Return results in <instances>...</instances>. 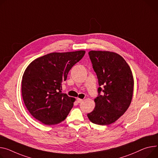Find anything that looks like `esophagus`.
Segmentation results:
<instances>
[{"mask_svg": "<svg viewBox=\"0 0 158 158\" xmlns=\"http://www.w3.org/2000/svg\"><path fill=\"white\" fill-rule=\"evenodd\" d=\"M82 101H83V99H80V98H78V99H77V102H78V103H80V102H81Z\"/></svg>", "mask_w": 158, "mask_h": 158, "instance_id": "34e87169", "label": "esophagus"}]
</instances>
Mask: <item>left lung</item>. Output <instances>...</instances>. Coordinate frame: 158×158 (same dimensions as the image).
I'll use <instances>...</instances> for the list:
<instances>
[{"mask_svg":"<svg viewBox=\"0 0 158 158\" xmlns=\"http://www.w3.org/2000/svg\"><path fill=\"white\" fill-rule=\"evenodd\" d=\"M89 54L100 87L94 110L87 116L93 123L107 125L115 122L130 105L134 86L132 72L125 60L115 52L91 51Z\"/></svg>","mask_w":158,"mask_h":158,"instance_id":"1","label":"left lung"}]
</instances>
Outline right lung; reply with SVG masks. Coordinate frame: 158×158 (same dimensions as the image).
I'll return each instance as SVG.
<instances>
[{"mask_svg":"<svg viewBox=\"0 0 158 158\" xmlns=\"http://www.w3.org/2000/svg\"><path fill=\"white\" fill-rule=\"evenodd\" d=\"M85 53L52 52L28 66L22 78L21 92L24 103L35 119L46 125H56L66 119L75 99L62 93V82Z\"/></svg>","mask_w":158,"mask_h":158,"instance_id":"1","label":"right lung"}]
</instances>
